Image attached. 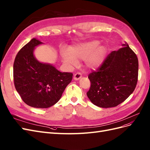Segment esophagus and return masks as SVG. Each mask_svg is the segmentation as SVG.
<instances>
[{
  "instance_id": "1",
  "label": "esophagus",
  "mask_w": 150,
  "mask_h": 150,
  "mask_svg": "<svg viewBox=\"0 0 150 150\" xmlns=\"http://www.w3.org/2000/svg\"><path fill=\"white\" fill-rule=\"evenodd\" d=\"M81 76H82L81 74H80V72H78V73H76V74H75L74 75V80H79V79L81 78Z\"/></svg>"
}]
</instances>
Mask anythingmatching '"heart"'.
I'll return each instance as SVG.
<instances>
[{
    "label": "heart",
    "mask_w": 150,
    "mask_h": 150,
    "mask_svg": "<svg viewBox=\"0 0 150 150\" xmlns=\"http://www.w3.org/2000/svg\"><path fill=\"white\" fill-rule=\"evenodd\" d=\"M100 42L92 40L72 47L69 51L63 50L61 52L62 59L71 66L76 65L77 61L85 60V65L88 69H98L103 63L107 49L103 45L99 46Z\"/></svg>",
    "instance_id": "heart-1"
}]
</instances>
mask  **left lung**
Returning <instances> with one entry per match:
<instances>
[{
  "instance_id": "1",
  "label": "left lung",
  "mask_w": 150,
  "mask_h": 150,
  "mask_svg": "<svg viewBox=\"0 0 150 150\" xmlns=\"http://www.w3.org/2000/svg\"><path fill=\"white\" fill-rule=\"evenodd\" d=\"M113 51L96 71L88 75L86 93L91 102L101 108L117 107L134 90L138 81V60L127 42Z\"/></svg>"
}]
</instances>
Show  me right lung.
Segmentation results:
<instances>
[{"label":"right lung","instance_id":"obj_1","mask_svg":"<svg viewBox=\"0 0 150 150\" xmlns=\"http://www.w3.org/2000/svg\"><path fill=\"white\" fill-rule=\"evenodd\" d=\"M42 43L32 38L19 50L13 63L17 91L27 105L38 108H49L57 103L73 76L72 73L61 72L35 59L33 50Z\"/></svg>","mask_w":150,"mask_h":150}]
</instances>
